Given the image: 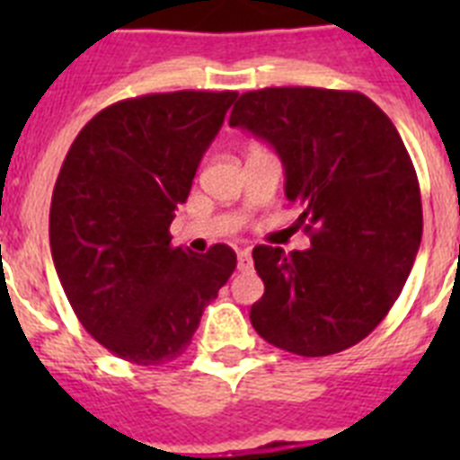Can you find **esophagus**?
Here are the masks:
<instances>
[{"label":"esophagus","mask_w":460,"mask_h":460,"mask_svg":"<svg viewBox=\"0 0 460 460\" xmlns=\"http://www.w3.org/2000/svg\"><path fill=\"white\" fill-rule=\"evenodd\" d=\"M238 272H251L252 267V258H251V251H238Z\"/></svg>","instance_id":"obj_1"}]
</instances>
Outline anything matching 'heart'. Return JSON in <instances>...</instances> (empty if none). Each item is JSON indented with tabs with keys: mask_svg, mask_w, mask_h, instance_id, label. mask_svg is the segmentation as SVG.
<instances>
[{
	"mask_svg": "<svg viewBox=\"0 0 460 460\" xmlns=\"http://www.w3.org/2000/svg\"><path fill=\"white\" fill-rule=\"evenodd\" d=\"M248 150H258V146H252V147H248Z\"/></svg>",
	"mask_w": 460,
	"mask_h": 460,
	"instance_id": "heart-1",
	"label": "heart"
}]
</instances>
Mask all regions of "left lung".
Wrapping results in <instances>:
<instances>
[{"label":"left lung","instance_id":"obj_1","mask_svg":"<svg viewBox=\"0 0 460 460\" xmlns=\"http://www.w3.org/2000/svg\"><path fill=\"white\" fill-rule=\"evenodd\" d=\"M229 124L277 150L310 236L288 255L252 248L265 281L252 327L296 356L356 346L392 310L420 248V186L396 126L363 93L324 88L243 93Z\"/></svg>","mask_w":460,"mask_h":460}]
</instances>
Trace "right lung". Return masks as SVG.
I'll use <instances>...</instances> for the list:
<instances>
[{
    "instance_id": "right-lung-1",
    "label": "right lung",
    "mask_w": 460,
    "mask_h": 460,
    "mask_svg": "<svg viewBox=\"0 0 460 460\" xmlns=\"http://www.w3.org/2000/svg\"><path fill=\"white\" fill-rule=\"evenodd\" d=\"M238 93L179 90L111 104L68 150L49 245L75 317L114 356L162 365L188 349L236 270L229 245L173 248L169 224Z\"/></svg>"
}]
</instances>
